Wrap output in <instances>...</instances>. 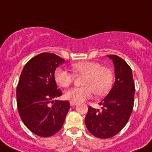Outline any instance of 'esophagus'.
Returning a JSON list of instances; mask_svg holds the SVG:
<instances>
[{
	"mask_svg": "<svg viewBox=\"0 0 152 152\" xmlns=\"http://www.w3.org/2000/svg\"><path fill=\"white\" fill-rule=\"evenodd\" d=\"M76 104H77V102H70V105H71L72 106H76Z\"/></svg>",
	"mask_w": 152,
	"mask_h": 152,
	"instance_id": "1",
	"label": "esophagus"
}]
</instances>
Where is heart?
Instances as JSON below:
<instances>
[{
    "label": "heart",
    "mask_w": 152,
    "mask_h": 152,
    "mask_svg": "<svg viewBox=\"0 0 152 152\" xmlns=\"http://www.w3.org/2000/svg\"><path fill=\"white\" fill-rule=\"evenodd\" d=\"M72 69L76 75H84L83 87L72 88L64 94L69 101L80 102L92 97L94 94L104 95L108 92L113 83V71L108 67L102 66L99 62L83 61L72 64ZM56 82L62 88H68L74 81L75 76L71 72L58 68L54 72Z\"/></svg>",
    "instance_id": "heart-1"
}]
</instances>
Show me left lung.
Segmentation results:
<instances>
[{
  "instance_id": "1",
  "label": "left lung",
  "mask_w": 152,
  "mask_h": 152,
  "mask_svg": "<svg viewBox=\"0 0 152 152\" xmlns=\"http://www.w3.org/2000/svg\"><path fill=\"white\" fill-rule=\"evenodd\" d=\"M115 68V83L99 105L102 110L88 107L85 124L96 137L106 139L117 135L127 124L134 104L135 84L132 69L117 55H109Z\"/></svg>"
}]
</instances>
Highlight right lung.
<instances>
[{
	"label": "right lung",
	"mask_w": 152,
	"mask_h": 152,
	"mask_svg": "<svg viewBox=\"0 0 152 152\" xmlns=\"http://www.w3.org/2000/svg\"><path fill=\"white\" fill-rule=\"evenodd\" d=\"M64 61L54 53H42L25 64L20 75L16 88L18 111L27 129L39 137L59 132L70 109L69 101L56 100L62 92L57 89L54 72Z\"/></svg>",
	"instance_id": "obj_1"
}]
</instances>
